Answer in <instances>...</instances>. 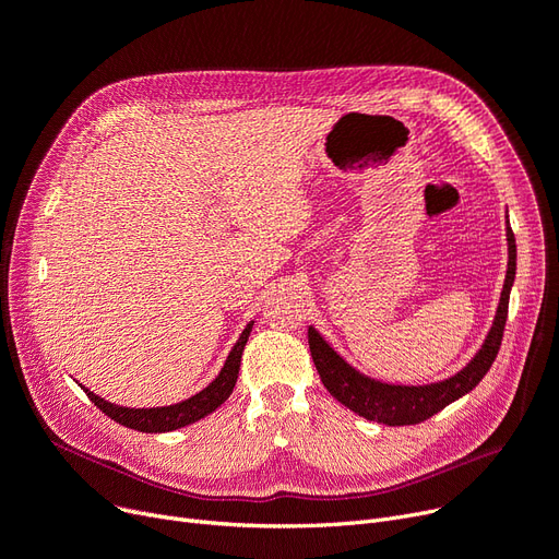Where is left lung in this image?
Listing matches in <instances>:
<instances>
[{"label": "left lung", "mask_w": 559, "mask_h": 559, "mask_svg": "<svg viewBox=\"0 0 559 559\" xmlns=\"http://www.w3.org/2000/svg\"><path fill=\"white\" fill-rule=\"evenodd\" d=\"M508 275H504V286L500 294V305L496 311V321L489 330V336L485 338V345L473 357V361L462 368L457 376L448 378L437 384L425 386H395L384 384L378 380H370L355 370L350 364H345L332 348L328 341L318 334L313 328H309V350L311 359L316 364L318 376H321L325 389L336 397L341 405L353 409L355 414L378 420L384 425H416L428 420L450 403H455L457 397L468 393L477 386L487 370L491 368L504 332V321H508V307H510V290L516 275V241L514 231L508 221Z\"/></svg>", "instance_id": "obj_1"}]
</instances>
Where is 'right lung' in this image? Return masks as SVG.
I'll return each instance as SVG.
<instances>
[{"instance_id":"add662e5","label":"right lung","mask_w":559,"mask_h":559,"mask_svg":"<svg viewBox=\"0 0 559 559\" xmlns=\"http://www.w3.org/2000/svg\"><path fill=\"white\" fill-rule=\"evenodd\" d=\"M254 321H250V325L243 330L241 338L236 341V345L231 348L223 370L218 373V378L211 382L206 389H202L200 393L191 395L189 401H181L177 405L170 407H152V409H134V407H120L114 405L109 401H104V397L95 395L93 391H86V395L91 401L106 414L109 418H114L116 423L124 425V428L131 430H139V432H170V430H179L183 425L195 423L200 418H204L206 414L216 412L227 397L234 391L236 378H238V368H241V355L243 348L248 343V336L252 332Z\"/></svg>"}]
</instances>
